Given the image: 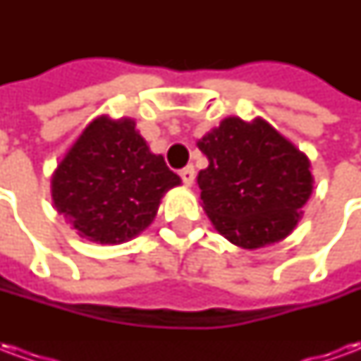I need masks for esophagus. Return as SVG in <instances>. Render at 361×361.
I'll return each instance as SVG.
<instances>
[{
	"label": "esophagus",
	"instance_id": "1",
	"mask_svg": "<svg viewBox=\"0 0 361 361\" xmlns=\"http://www.w3.org/2000/svg\"><path fill=\"white\" fill-rule=\"evenodd\" d=\"M180 176L185 185H193V181H195V168L193 166H185L180 172Z\"/></svg>",
	"mask_w": 361,
	"mask_h": 361
}]
</instances>
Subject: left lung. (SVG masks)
Returning <instances> with one entry per match:
<instances>
[{
	"label": "left lung",
	"instance_id": "1",
	"mask_svg": "<svg viewBox=\"0 0 361 361\" xmlns=\"http://www.w3.org/2000/svg\"><path fill=\"white\" fill-rule=\"evenodd\" d=\"M197 147L209 158L197 176L203 209L228 242L257 250L294 230L313 189L311 164L274 127L226 118Z\"/></svg>",
	"mask_w": 361,
	"mask_h": 361
}]
</instances>
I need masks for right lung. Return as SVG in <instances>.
Wrapping results in <instances>:
<instances>
[{
    "mask_svg": "<svg viewBox=\"0 0 361 361\" xmlns=\"http://www.w3.org/2000/svg\"><path fill=\"white\" fill-rule=\"evenodd\" d=\"M181 180L152 154L135 121L100 116L85 127L51 176V199L82 238L123 243L157 216L160 199Z\"/></svg>",
    "mask_w": 361,
    "mask_h": 361,
    "instance_id": "obj_1",
    "label": "right lung"
}]
</instances>
